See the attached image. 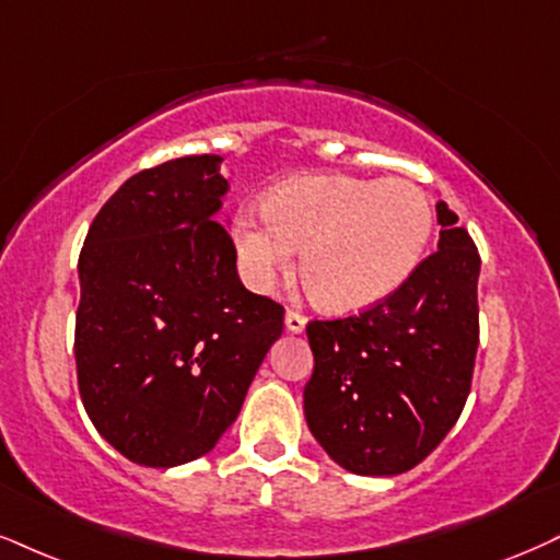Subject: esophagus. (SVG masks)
I'll return each mask as SVG.
<instances>
[{"instance_id": "1", "label": "esophagus", "mask_w": 560, "mask_h": 560, "mask_svg": "<svg viewBox=\"0 0 560 560\" xmlns=\"http://www.w3.org/2000/svg\"><path fill=\"white\" fill-rule=\"evenodd\" d=\"M285 329L293 335H301L306 329V316L299 312H285Z\"/></svg>"}]
</instances>
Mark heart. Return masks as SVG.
I'll list each match as a JSON object with an SVG mask.
<instances>
[{
    "instance_id": "b5f03b06",
    "label": "heart",
    "mask_w": 560,
    "mask_h": 560,
    "mask_svg": "<svg viewBox=\"0 0 560 560\" xmlns=\"http://www.w3.org/2000/svg\"><path fill=\"white\" fill-rule=\"evenodd\" d=\"M433 231L431 199L405 178L293 176L236 220L241 272L267 291L303 246V280L324 306L361 312L416 272Z\"/></svg>"
}]
</instances>
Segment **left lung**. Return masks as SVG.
<instances>
[{"instance_id": "left-lung-1", "label": "left lung", "mask_w": 560, "mask_h": 560, "mask_svg": "<svg viewBox=\"0 0 560 560\" xmlns=\"http://www.w3.org/2000/svg\"><path fill=\"white\" fill-rule=\"evenodd\" d=\"M439 248L389 299L335 322H308V431L342 470L386 478L436 448L470 395L478 353L480 257L446 202Z\"/></svg>"}]
</instances>
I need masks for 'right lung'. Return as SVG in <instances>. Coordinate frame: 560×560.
<instances>
[{"label": "right lung", "instance_id": "obj_1", "mask_svg": "<svg viewBox=\"0 0 560 560\" xmlns=\"http://www.w3.org/2000/svg\"><path fill=\"white\" fill-rule=\"evenodd\" d=\"M220 155L127 178L80 254L74 361L95 431L144 467L215 448L282 335L280 303L246 291L218 223Z\"/></svg>", "mask_w": 560, "mask_h": 560}]
</instances>
